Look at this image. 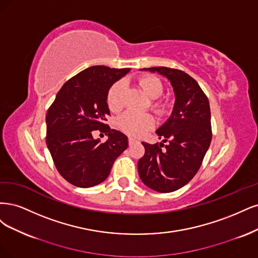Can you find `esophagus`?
<instances>
[{
  "label": "esophagus",
  "mask_w": 258,
  "mask_h": 258,
  "mask_svg": "<svg viewBox=\"0 0 258 258\" xmlns=\"http://www.w3.org/2000/svg\"><path fill=\"white\" fill-rule=\"evenodd\" d=\"M135 143H137V140L134 138V137H128V144L130 145H133V144H135Z\"/></svg>",
  "instance_id": "1"
}]
</instances>
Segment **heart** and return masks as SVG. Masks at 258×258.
I'll return each mask as SVG.
<instances>
[{"mask_svg":"<svg viewBox=\"0 0 258 258\" xmlns=\"http://www.w3.org/2000/svg\"><path fill=\"white\" fill-rule=\"evenodd\" d=\"M139 87L143 89L146 95L152 99L151 108L157 112L162 113L165 109V104L153 101V99L159 98L163 91L164 87L161 80L151 75L140 77L138 80ZM125 91V81L119 80L110 87L107 94V104L109 106L110 110L119 111L123 107V95ZM154 124V120L151 114L149 113H140L135 111H126L123 113L118 120V125L124 132L128 133L131 135H140L151 128Z\"/></svg>","mask_w":258,"mask_h":258,"instance_id":"b5f03b06","label":"heart"}]
</instances>
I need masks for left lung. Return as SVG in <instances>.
Segmentation results:
<instances>
[{
  "mask_svg": "<svg viewBox=\"0 0 258 258\" xmlns=\"http://www.w3.org/2000/svg\"><path fill=\"white\" fill-rule=\"evenodd\" d=\"M140 71L161 75L173 90L171 114L155 132L162 143H141L145 155L138 161L141 181L156 192L170 193L193 179L210 147V105L196 80L184 72L164 66ZM167 139L170 143L164 146Z\"/></svg>",
  "mask_w": 258,
  "mask_h": 258,
  "instance_id": "1",
  "label": "left lung"
}]
</instances>
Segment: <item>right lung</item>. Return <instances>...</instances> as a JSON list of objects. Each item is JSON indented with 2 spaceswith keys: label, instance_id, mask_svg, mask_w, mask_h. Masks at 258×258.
<instances>
[{
  "label": "right lung",
  "instance_id": "right-lung-1",
  "mask_svg": "<svg viewBox=\"0 0 258 258\" xmlns=\"http://www.w3.org/2000/svg\"><path fill=\"white\" fill-rule=\"evenodd\" d=\"M130 69L92 66L66 81L46 115V143L57 171L75 186L91 187L109 176L114 161L128 147L123 133L106 124L107 94ZM108 136L102 144L92 133Z\"/></svg>",
  "mask_w": 258,
  "mask_h": 258
}]
</instances>
